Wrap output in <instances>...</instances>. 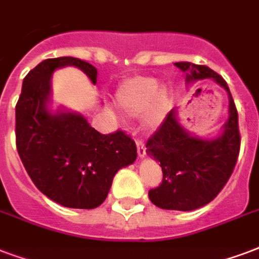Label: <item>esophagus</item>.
I'll use <instances>...</instances> for the list:
<instances>
[{"label":"esophagus","instance_id":"obj_1","mask_svg":"<svg viewBox=\"0 0 259 259\" xmlns=\"http://www.w3.org/2000/svg\"><path fill=\"white\" fill-rule=\"evenodd\" d=\"M137 150H138V157H139V158H143V157L146 155V147L142 141H137Z\"/></svg>","mask_w":259,"mask_h":259}]
</instances>
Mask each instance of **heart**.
<instances>
[{"instance_id":"obj_1","label":"heart","mask_w":259,"mask_h":259,"mask_svg":"<svg viewBox=\"0 0 259 259\" xmlns=\"http://www.w3.org/2000/svg\"><path fill=\"white\" fill-rule=\"evenodd\" d=\"M118 108L128 117L142 116L147 130H157L168 116L172 104V90L159 85L154 77L138 76L128 79L116 93Z\"/></svg>"}]
</instances>
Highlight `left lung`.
Returning a JSON list of instances; mask_svg holds the SVG:
<instances>
[{"label": "left lung", "instance_id": "left-lung-1", "mask_svg": "<svg viewBox=\"0 0 259 259\" xmlns=\"http://www.w3.org/2000/svg\"><path fill=\"white\" fill-rule=\"evenodd\" d=\"M186 72L187 83L210 79L228 93V120L213 139L192 135L172 109L158 131L147 141L146 153L158 161L162 183L149 191L155 206L166 210H195L219 195L233 172L240 147L238 110L227 81L210 68L196 64L175 63Z\"/></svg>", "mask_w": 259, "mask_h": 259}]
</instances>
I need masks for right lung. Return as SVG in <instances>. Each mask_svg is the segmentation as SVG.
<instances>
[{"label":"right lung","mask_w":259,"mask_h":259,"mask_svg":"<svg viewBox=\"0 0 259 259\" xmlns=\"http://www.w3.org/2000/svg\"><path fill=\"white\" fill-rule=\"evenodd\" d=\"M76 67L97 83V69L73 57L48 58L23 80L16 105V147L27 174L42 194L72 209H94L114 175L137 159V146L122 131L102 135L83 114L52 112V75Z\"/></svg>","instance_id":"add662e5"}]
</instances>
